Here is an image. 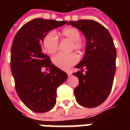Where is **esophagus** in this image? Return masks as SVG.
Returning a JSON list of instances; mask_svg holds the SVG:
<instances>
[{
    "label": "esophagus",
    "mask_w": 130,
    "mask_h": 130,
    "mask_svg": "<svg viewBox=\"0 0 130 130\" xmlns=\"http://www.w3.org/2000/svg\"><path fill=\"white\" fill-rule=\"evenodd\" d=\"M67 74H68V76H69V77L72 76V73H71L70 72H67Z\"/></svg>",
    "instance_id": "1"
}]
</instances>
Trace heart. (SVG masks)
Wrapping results in <instances>:
<instances>
[{
    "mask_svg": "<svg viewBox=\"0 0 130 130\" xmlns=\"http://www.w3.org/2000/svg\"><path fill=\"white\" fill-rule=\"evenodd\" d=\"M60 35L72 42V48L78 51H84L86 47V43L80 40L81 32L74 27H68L63 28L60 31ZM42 46L46 52L49 54H54L58 50V40L56 32L50 31L46 34L42 40ZM78 61L79 57L74 53L68 54L59 53L53 58L54 65L64 70H69L72 66L76 64Z\"/></svg>",
    "mask_w": 130,
    "mask_h": 130,
    "instance_id": "obj_1",
    "label": "heart"
}]
</instances>
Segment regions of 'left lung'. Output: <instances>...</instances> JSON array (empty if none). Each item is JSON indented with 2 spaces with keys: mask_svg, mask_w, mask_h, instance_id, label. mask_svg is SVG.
Here are the masks:
<instances>
[{
  "mask_svg": "<svg viewBox=\"0 0 130 130\" xmlns=\"http://www.w3.org/2000/svg\"><path fill=\"white\" fill-rule=\"evenodd\" d=\"M68 24L80 30L86 39L84 57L76 66L81 70L73 73L79 81L74 94L80 105L96 107L111 93L116 68V48L108 30L97 21L82 19Z\"/></svg>",
  "mask_w": 130,
  "mask_h": 130,
  "instance_id": "obj_1",
  "label": "left lung"
}]
</instances>
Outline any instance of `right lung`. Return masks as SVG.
Returning a JSON list of instances; mask_svg holds the SVG:
<instances>
[{"mask_svg": "<svg viewBox=\"0 0 130 130\" xmlns=\"http://www.w3.org/2000/svg\"><path fill=\"white\" fill-rule=\"evenodd\" d=\"M67 23L34 19L24 24L14 36L10 67L15 89L22 102L32 111L44 113L53 109L57 88L68 79L66 72L51 64L41 46L46 34ZM43 67L49 68L50 72L42 73Z\"/></svg>", "mask_w": 130, "mask_h": 130, "instance_id": "1", "label": "right lung"}]
</instances>
